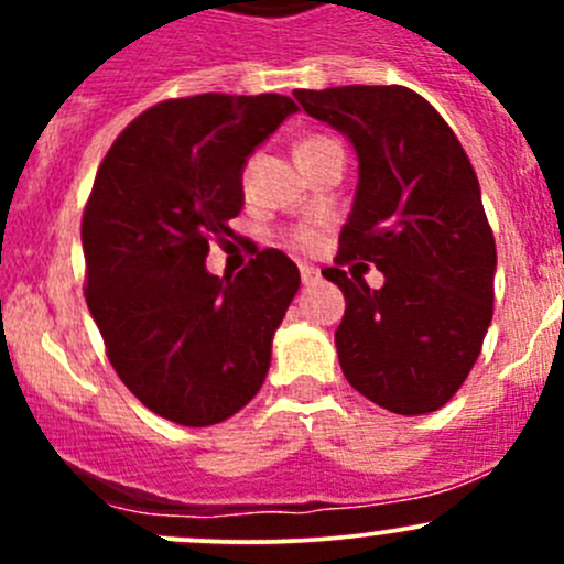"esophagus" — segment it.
Instances as JSON below:
<instances>
[{
  "mask_svg": "<svg viewBox=\"0 0 564 564\" xmlns=\"http://www.w3.org/2000/svg\"><path fill=\"white\" fill-rule=\"evenodd\" d=\"M300 278H303V286H316L322 281V272L311 264H300Z\"/></svg>",
  "mask_w": 564,
  "mask_h": 564,
  "instance_id": "34e87169",
  "label": "esophagus"
}]
</instances>
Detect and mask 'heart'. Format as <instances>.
I'll list each match as a JSON object with an SVG mask.
<instances>
[{
    "instance_id": "obj_1",
    "label": "heart",
    "mask_w": 564,
    "mask_h": 564,
    "mask_svg": "<svg viewBox=\"0 0 564 564\" xmlns=\"http://www.w3.org/2000/svg\"><path fill=\"white\" fill-rule=\"evenodd\" d=\"M324 144H335V141L327 139V135H308V139H303L297 144V155H305V152L318 150V147H324ZM316 240H318L316 231L308 229V226H300V229H294L292 235H289V242L297 248H314Z\"/></svg>"
}]
</instances>
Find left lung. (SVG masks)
<instances>
[{
	"instance_id": "8db88e82",
	"label": "left lung",
	"mask_w": 564,
	"mask_h": 564,
	"mask_svg": "<svg viewBox=\"0 0 564 564\" xmlns=\"http://www.w3.org/2000/svg\"><path fill=\"white\" fill-rule=\"evenodd\" d=\"M314 119L344 133L360 163L335 267V329L346 382L395 414L445 406L469 377L494 316L497 246L475 169L451 124L406 87L297 89ZM371 260V290L340 263Z\"/></svg>"
}]
</instances>
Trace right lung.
<instances>
[{
    "mask_svg": "<svg viewBox=\"0 0 564 564\" xmlns=\"http://www.w3.org/2000/svg\"><path fill=\"white\" fill-rule=\"evenodd\" d=\"M294 111L286 95L163 100L119 133L95 176L84 297L124 388L176 425L231 417L270 371L297 264L267 248L218 278L204 261L246 204L250 152Z\"/></svg>",
    "mask_w": 564,
    "mask_h": 564,
    "instance_id": "add662e5",
    "label": "right lung"
}]
</instances>
